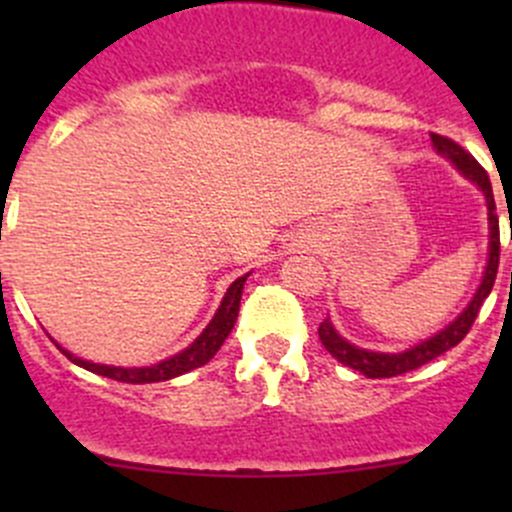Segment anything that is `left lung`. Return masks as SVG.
<instances>
[{"label":"left lung","mask_w":512,"mask_h":512,"mask_svg":"<svg viewBox=\"0 0 512 512\" xmlns=\"http://www.w3.org/2000/svg\"><path fill=\"white\" fill-rule=\"evenodd\" d=\"M431 143L436 148L438 156L448 158L458 170L463 173V178L471 180L473 185H478L485 195V205H488V260H485V272L483 280L473 294V299L468 302V307L458 314L453 322H448L446 327L441 329L433 337L423 339V342L414 344L411 349H404V352H371V349L354 347L352 342L342 337V334L334 329V324L329 322V317L319 324V339H322L324 349L334 356L337 361H342L349 369L361 371L369 379H389V376L406 374V371H414L418 366L428 364L431 359L441 356L448 349L456 347L468 332H471L473 322H476L480 304L485 302V297L493 289L495 275H498V260H500V230H498V215H495V200H493V188H490V178L476 158L471 153L463 151L456 141L446 136H438V133H431Z\"/></svg>","instance_id":"left-lung-1"}]
</instances>
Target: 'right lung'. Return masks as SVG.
Returning <instances> with one entry per match:
<instances>
[{
    "label": "right lung",
    "mask_w": 512,
    "mask_h": 512,
    "mask_svg": "<svg viewBox=\"0 0 512 512\" xmlns=\"http://www.w3.org/2000/svg\"><path fill=\"white\" fill-rule=\"evenodd\" d=\"M250 277V272L242 277H237L230 287H227L223 302H220L218 312L215 317L210 319L208 327L203 329L198 339H195L190 347H185L183 352L168 356V359L158 361V364L151 366H111V364H94V361H86L81 356H74L69 349H64L61 344L56 347L61 349V354L66 356L69 361H74L76 366L86 371H94L98 376H108L113 381H123V384H156V381H168L175 379L180 374H188V371L198 369V366L208 364L218 349L223 347V342L227 339V334L232 332L237 322V312H240V297H242V287H245V280Z\"/></svg>",
    "instance_id": "add662e5"
}]
</instances>
